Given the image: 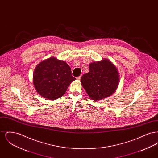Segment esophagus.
<instances>
[{"label": "esophagus", "mask_w": 158, "mask_h": 158, "mask_svg": "<svg viewBox=\"0 0 158 158\" xmlns=\"http://www.w3.org/2000/svg\"><path fill=\"white\" fill-rule=\"evenodd\" d=\"M81 76H78V77H76V79H77V80H81Z\"/></svg>", "instance_id": "esophagus-1"}]
</instances>
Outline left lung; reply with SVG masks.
I'll list each match as a JSON object with an SVG mask.
<instances>
[{
    "instance_id": "obj_1",
    "label": "left lung",
    "mask_w": 158,
    "mask_h": 158,
    "mask_svg": "<svg viewBox=\"0 0 158 158\" xmlns=\"http://www.w3.org/2000/svg\"><path fill=\"white\" fill-rule=\"evenodd\" d=\"M89 72L83 75L81 83L88 96L98 101L111 95L117 89L119 75L116 67L107 59L93 62Z\"/></svg>"
}]
</instances>
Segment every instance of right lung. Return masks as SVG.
<instances>
[{
  "mask_svg": "<svg viewBox=\"0 0 158 158\" xmlns=\"http://www.w3.org/2000/svg\"><path fill=\"white\" fill-rule=\"evenodd\" d=\"M75 79L68 64L55 57L40 63L33 75V83L37 92L50 100L61 97Z\"/></svg>",
  "mask_w": 158,
  "mask_h": 158,
  "instance_id": "right-lung-1",
  "label": "right lung"
}]
</instances>
